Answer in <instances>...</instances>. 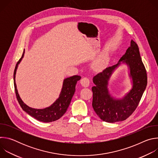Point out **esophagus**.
I'll return each mask as SVG.
<instances>
[{
    "label": "esophagus",
    "instance_id": "esophagus-1",
    "mask_svg": "<svg viewBox=\"0 0 158 158\" xmlns=\"http://www.w3.org/2000/svg\"><path fill=\"white\" fill-rule=\"evenodd\" d=\"M89 82H90L89 79L87 77H83L81 80V84L84 87H88L89 85Z\"/></svg>",
    "mask_w": 158,
    "mask_h": 158
}]
</instances>
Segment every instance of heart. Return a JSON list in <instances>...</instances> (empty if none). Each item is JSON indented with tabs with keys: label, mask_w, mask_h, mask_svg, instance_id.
<instances>
[{
	"label": "heart",
	"mask_w": 158,
	"mask_h": 158,
	"mask_svg": "<svg viewBox=\"0 0 158 158\" xmlns=\"http://www.w3.org/2000/svg\"><path fill=\"white\" fill-rule=\"evenodd\" d=\"M106 59V56H105V55L102 56V57H101V58H99V59H98V60L96 61V62H95V65H96V67H98L101 66V65H102V64L104 62Z\"/></svg>",
	"instance_id": "heart-1"
}]
</instances>
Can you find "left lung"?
Listing matches in <instances>:
<instances>
[{"instance_id": "left-lung-1", "label": "left lung", "mask_w": 158, "mask_h": 158, "mask_svg": "<svg viewBox=\"0 0 158 158\" xmlns=\"http://www.w3.org/2000/svg\"><path fill=\"white\" fill-rule=\"evenodd\" d=\"M121 64H126L128 67L132 87L122 98H116L109 91L108 85L112 73ZM93 80L95 85L92 87V105L96 114L107 123L126 120L136 109L147 85L146 71L137 44L131 40L130 47L118 62L106 67Z\"/></svg>"}]
</instances>
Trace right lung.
I'll return each instance as SVG.
<instances>
[{
	"instance_id": "right-lung-1",
	"label": "right lung",
	"mask_w": 158,
	"mask_h": 158,
	"mask_svg": "<svg viewBox=\"0 0 158 158\" xmlns=\"http://www.w3.org/2000/svg\"><path fill=\"white\" fill-rule=\"evenodd\" d=\"M24 53L25 50H24L22 57L17 62L14 73V83L17 101L23 110L35 119L44 123L55 121L60 119L65 114L76 91V85L77 82L81 79V77L79 76H73L64 79L59 98L50 106L44 109H35L31 107L21 99L18 93L15 83L16 71L19 64L21 62L22 58L24 57Z\"/></svg>"
}]
</instances>
